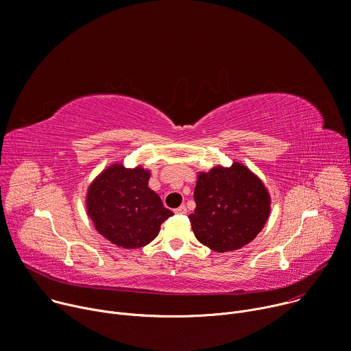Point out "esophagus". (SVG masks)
<instances>
[{
  "instance_id": "1",
  "label": "esophagus",
  "mask_w": 351,
  "mask_h": 351,
  "mask_svg": "<svg viewBox=\"0 0 351 351\" xmlns=\"http://www.w3.org/2000/svg\"><path fill=\"white\" fill-rule=\"evenodd\" d=\"M174 212H176L177 215H185V213H186V208H185V205H181L180 208L174 209Z\"/></svg>"
}]
</instances>
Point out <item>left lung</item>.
Returning <instances> with one entry per match:
<instances>
[{
	"mask_svg": "<svg viewBox=\"0 0 351 351\" xmlns=\"http://www.w3.org/2000/svg\"><path fill=\"white\" fill-rule=\"evenodd\" d=\"M193 199L197 208L188 216L193 234L216 252L236 251L250 244L270 213L266 186L239 162L199 173Z\"/></svg>",
	"mask_w": 351,
	"mask_h": 351,
	"instance_id": "left-lung-1",
	"label": "left lung"
}]
</instances>
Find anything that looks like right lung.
Segmentation results:
<instances>
[{
  "instance_id": "1",
  "label": "right lung",
  "mask_w": 351,
  "mask_h": 351,
  "mask_svg": "<svg viewBox=\"0 0 351 351\" xmlns=\"http://www.w3.org/2000/svg\"><path fill=\"white\" fill-rule=\"evenodd\" d=\"M150 173L141 166L127 169L114 163L89 185L88 216L100 234L121 248H141L158 237L160 226L173 216L152 191Z\"/></svg>"
}]
</instances>
